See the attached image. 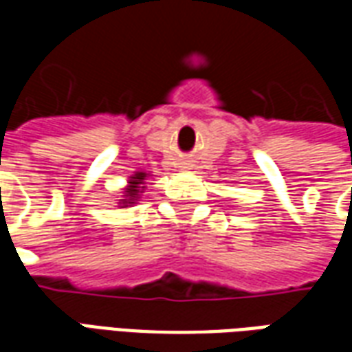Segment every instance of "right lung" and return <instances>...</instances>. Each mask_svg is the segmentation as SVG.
<instances>
[{
  "instance_id": "add662e5",
  "label": "right lung",
  "mask_w": 352,
  "mask_h": 352,
  "mask_svg": "<svg viewBox=\"0 0 352 352\" xmlns=\"http://www.w3.org/2000/svg\"><path fill=\"white\" fill-rule=\"evenodd\" d=\"M145 177L146 173H143V171H138L135 175L131 177L130 186L126 188V196H124L126 199H120L122 207H128L138 201V198L141 196V192H143V188H145V186H143V184H145Z\"/></svg>"
}]
</instances>
